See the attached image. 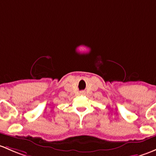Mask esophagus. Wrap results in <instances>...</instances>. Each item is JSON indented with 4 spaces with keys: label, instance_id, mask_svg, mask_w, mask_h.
Wrapping results in <instances>:
<instances>
[{
    "label": "esophagus",
    "instance_id": "esophagus-1",
    "mask_svg": "<svg viewBox=\"0 0 156 156\" xmlns=\"http://www.w3.org/2000/svg\"><path fill=\"white\" fill-rule=\"evenodd\" d=\"M80 93H81V94H83V93H84V92L81 91V92H80Z\"/></svg>",
    "mask_w": 156,
    "mask_h": 156
}]
</instances>
